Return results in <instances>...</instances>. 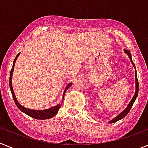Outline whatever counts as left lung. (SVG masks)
<instances>
[{"instance_id":"8db88e82","label":"left lung","mask_w":148,"mask_h":148,"mask_svg":"<svg viewBox=\"0 0 148 148\" xmlns=\"http://www.w3.org/2000/svg\"><path fill=\"white\" fill-rule=\"evenodd\" d=\"M124 52L127 54V56H128L129 59L131 60V63H132V64H133V66L134 67V68H135V65H134V64L133 60H132V58H131V52L128 51V50H124ZM136 70V68H135ZM135 93H134V95L133 98L131 99V102L128 103V105H127V107L126 108H125V110H124L123 111H122L121 114H120L119 115H117V117H115L114 119H112L110 121H109V123H114V122L117 121H119V120L122 119V118H124L125 116H126L127 114L129 113V111L131 110V108H132V105H133L134 102L135 101L136 98H137V97H138V90H139V84H138V77H137V71L135 72Z\"/></svg>"}]
</instances>
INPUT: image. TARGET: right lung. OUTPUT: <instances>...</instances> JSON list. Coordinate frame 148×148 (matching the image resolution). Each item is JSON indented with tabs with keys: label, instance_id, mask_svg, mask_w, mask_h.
Segmentation results:
<instances>
[{
	"label": "right lung",
	"instance_id": "1",
	"mask_svg": "<svg viewBox=\"0 0 148 148\" xmlns=\"http://www.w3.org/2000/svg\"><path fill=\"white\" fill-rule=\"evenodd\" d=\"M20 55V53H17V55L16 56L14 62H13V67L11 68V71H10V80H9V84H10V91H11V94H12V97L14 101L15 104L17 105V107L20 109L21 111H22L24 114H26L27 115H28L31 117H33L34 119H38V120H45V119H49V118H51V117H54L57 114H58V110L60 109V106H61V103H60L58 105L54 106L53 108H51L49 109H45V110H32V109H29V108H24L22 105H21L18 101H17V98L15 97L14 93V90H13L12 88V74L13 72H14V64H15V61L17 60V58H18V56ZM72 83L68 84L65 88L64 91V94H63V97H64V95L66 91L67 90V89L71 86Z\"/></svg>",
	"mask_w": 148,
	"mask_h": 148
}]
</instances>
